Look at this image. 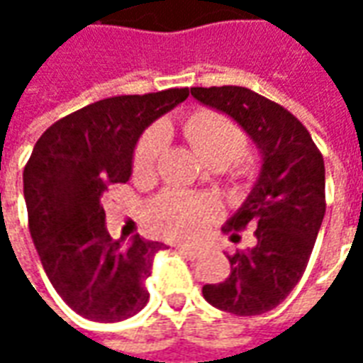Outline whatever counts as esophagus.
<instances>
[{"instance_id": "34e87169", "label": "esophagus", "mask_w": 363, "mask_h": 363, "mask_svg": "<svg viewBox=\"0 0 363 363\" xmlns=\"http://www.w3.org/2000/svg\"><path fill=\"white\" fill-rule=\"evenodd\" d=\"M177 249H179L182 255H186L189 259H198V257L202 255V249H200V247H192V245H177Z\"/></svg>"}]
</instances>
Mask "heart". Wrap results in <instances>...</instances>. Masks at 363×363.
I'll return each instance as SVG.
<instances>
[{
	"label": "heart",
	"mask_w": 363,
	"mask_h": 363,
	"mask_svg": "<svg viewBox=\"0 0 363 363\" xmlns=\"http://www.w3.org/2000/svg\"><path fill=\"white\" fill-rule=\"evenodd\" d=\"M184 135L198 157L208 165H229L245 151L247 138L243 130L225 114L200 111L184 124ZM165 147V132L153 128L143 135L134 155L135 174H150ZM216 216L210 198L167 190L147 208V221L159 235L192 237Z\"/></svg>",
	"instance_id": "1"
}]
</instances>
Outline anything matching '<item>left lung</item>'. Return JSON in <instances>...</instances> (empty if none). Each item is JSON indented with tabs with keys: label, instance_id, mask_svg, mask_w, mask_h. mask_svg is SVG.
Returning <instances> with one entry per match:
<instances>
[{
	"label": "left lung",
	"instance_id": "obj_1",
	"mask_svg": "<svg viewBox=\"0 0 363 363\" xmlns=\"http://www.w3.org/2000/svg\"><path fill=\"white\" fill-rule=\"evenodd\" d=\"M198 103L225 114L260 153L259 177L241 208L228 220L231 239L255 225L257 243L229 257L231 272L206 284L204 299L239 317L280 305L303 276L325 218V161L311 134L280 104L237 87H192Z\"/></svg>",
	"mask_w": 363,
	"mask_h": 363
}]
</instances>
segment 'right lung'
<instances>
[{"instance_id":"1","label":"right lung","mask_w":363,"mask_h":363,"mask_svg":"<svg viewBox=\"0 0 363 363\" xmlns=\"http://www.w3.org/2000/svg\"><path fill=\"white\" fill-rule=\"evenodd\" d=\"M190 91L103 99L67 114L44 132L23 171L28 228L46 276L82 317L116 323L147 303L145 280L167 245L106 231L103 194L132 177L143 130Z\"/></svg>"}]
</instances>
